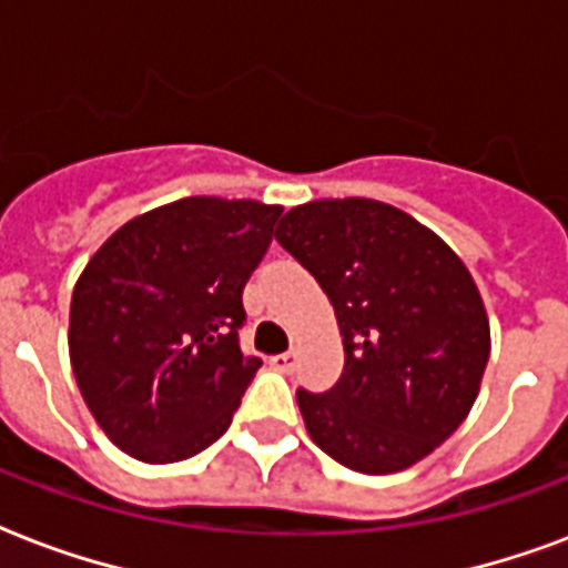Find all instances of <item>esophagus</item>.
I'll return each mask as SVG.
<instances>
[{
    "mask_svg": "<svg viewBox=\"0 0 568 568\" xmlns=\"http://www.w3.org/2000/svg\"><path fill=\"white\" fill-rule=\"evenodd\" d=\"M270 367H272V371H278V373H290L293 367H296V355H293V353L272 355Z\"/></svg>",
    "mask_w": 568,
    "mask_h": 568,
    "instance_id": "esophagus-1",
    "label": "esophagus"
}]
</instances>
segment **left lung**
I'll return each instance as SVG.
<instances>
[{
	"label": "left lung",
	"mask_w": 568,
	"mask_h": 568,
	"mask_svg": "<svg viewBox=\"0 0 568 568\" xmlns=\"http://www.w3.org/2000/svg\"><path fill=\"white\" fill-rule=\"evenodd\" d=\"M275 240L334 305L344 373L296 399L334 463L397 474L447 442L489 362V316L459 254L426 224L373 197L293 206Z\"/></svg>",
	"instance_id": "left-lung-1"
}]
</instances>
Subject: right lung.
Masks as SVG:
<instances>
[{"label":"right lung","mask_w":568,"mask_h":568,"mask_svg":"<svg viewBox=\"0 0 568 568\" xmlns=\"http://www.w3.org/2000/svg\"><path fill=\"white\" fill-rule=\"evenodd\" d=\"M284 206L180 197L121 224L70 298V367L112 444L148 465L231 426L261 358L243 355V287Z\"/></svg>","instance_id":"1"}]
</instances>
